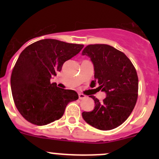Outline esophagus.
Segmentation results:
<instances>
[{
	"label": "esophagus",
	"mask_w": 159,
	"mask_h": 159,
	"mask_svg": "<svg viewBox=\"0 0 159 159\" xmlns=\"http://www.w3.org/2000/svg\"><path fill=\"white\" fill-rule=\"evenodd\" d=\"M78 97H79V99H81V100L86 98V96L84 95V94H81V93H80V94H78Z\"/></svg>",
	"instance_id": "1"
}]
</instances>
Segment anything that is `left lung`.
Wrapping results in <instances>:
<instances>
[{"mask_svg": "<svg viewBox=\"0 0 159 159\" xmlns=\"http://www.w3.org/2000/svg\"><path fill=\"white\" fill-rule=\"evenodd\" d=\"M82 55L91 58L94 65V81L91 84L106 93L103 102L94 96V108L82 112L84 121L99 130H111L121 125L135 106L139 78L134 65L123 52L108 44H90Z\"/></svg>", "mask_w": 159, "mask_h": 159, "instance_id": "1", "label": "left lung"}]
</instances>
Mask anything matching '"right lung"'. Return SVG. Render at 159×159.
I'll list each match as a JSON object with an SVG mask.
<instances>
[{
	"label": "right lung",
	"instance_id": "obj_1",
	"mask_svg": "<svg viewBox=\"0 0 159 159\" xmlns=\"http://www.w3.org/2000/svg\"><path fill=\"white\" fill-rule=\"evenodd\" d=\"M83 44L43 39L30 44L19 56L11 77L14 104L20 115L36 125H45L61 118L67 105L77 100L73 90L57 87L51 78Z\"/></svg>",
	"mask_w": 159,
	"mask_h": 159
}]
</instances>
